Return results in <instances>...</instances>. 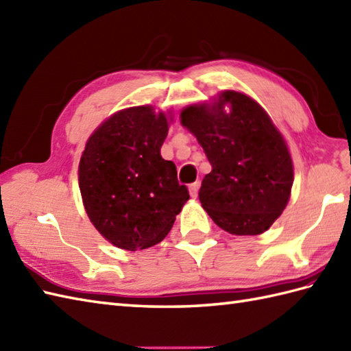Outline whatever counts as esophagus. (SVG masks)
Wrapping results in <instances>:
<instances>
[{
  "label": "esophagus",
  "instance_id": "1",
  "mask_svg": "<svg viewBox=\"0 0 351 351\" xmlns=\"http://www.w3.org/2000/svg\"><path fill=\"white\" fill-rule=\"evenodd\" d=\"M199 185H200V182L199 181H196L195 184H191L190 185V195H191V197H197V191H199Z\"/></svg>",
  "mask_w": 351,
  "mask_h": 351
}]
</instances>
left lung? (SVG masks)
I'll return each instance as SVG.
<instances>
[{"instance_id":"1","label":"left lung","mask_w":351,"mask_h":351,"mask_svg":"<svg viewBox=\"0 0 351 351\" xmlns=\"http://www.w3.org/2000/svg\"><path fill=\"white\" fill-rule=\"evenodd\" d=\"M181 123L195 134L213 167L199 190L204 210L229 234H263L285 210L294 181L285 140L264 108L228 90L211 107L184 108Z\"/></svg>"}]
</instances>
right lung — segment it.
<instances>
[{"label":"right lung","instance_id":"obj_1","mask_svg":"<svg viewBox=\"0 0 351 351\" xmlns=\"http://www.w3.org/2000/svg\"><path fill=\"white\" fill-rule=\"evenodd\" d=\"M167 131L166 114L141 106L117 111L87 141L81 196L93 226L116 247L134 252L160 243L190 199L176 166L160 154Z\"/></svg>","mask_w":351,"mask_h":351}]
</instances>
